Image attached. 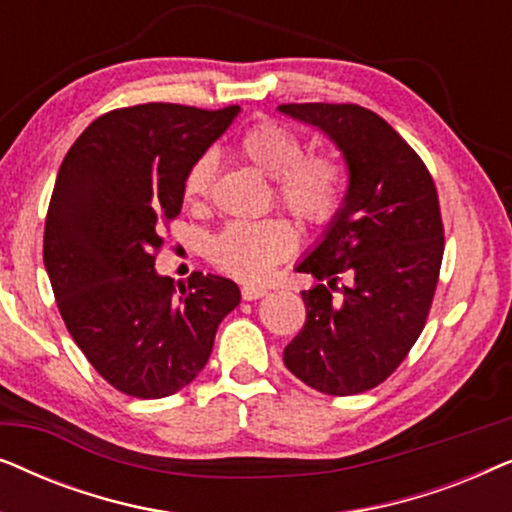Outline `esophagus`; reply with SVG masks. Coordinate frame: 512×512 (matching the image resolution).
Returning a JSON list of instances; mask_svg holds the SVG:
<instances>
[{
  "label": "esophagus",
  "instance_id": "obj_1",
  "mask_svg": "<svg viewBox=\"0 0 512 512\" xmlns=\"http://www.w3.org/2000/svg\"><path fill=\"white\" fill-rule=\"evenodd\" d=\"M263 296H268V289H265V286H254V284H244L242 286V298L244 300H258Z\"/></svg>",
  "mask_w": 512,
  "mask_h": 512
}]
</instances>
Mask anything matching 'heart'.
Returning a JSON list of instances; mask_svg holds the SVG:
<instances>
[{
	"mask_svg": "<svg viewBox=\"0 0 512 512\" xmlns=\"http://www.w3.org/2000/svg\"><path fill=\"white\" fill-rule=\"evenodd\" d=\"M237 156L275 179V198L305 226H324L342 202L345 167L331 151L305 153L303 139L282 123L263 121L237 139ZM216 177V158L202 153L188 167L184 198L198 205L209 195ZM296 230L284 219L233 221L209 244L216 268L244 282L265 277L296 247Z\"/></svg>",
	"mask_w": 512,
	"mask_h": 512,
	"instance_id": "b5f03b06",
	"label": "heart"
}]
</instances>
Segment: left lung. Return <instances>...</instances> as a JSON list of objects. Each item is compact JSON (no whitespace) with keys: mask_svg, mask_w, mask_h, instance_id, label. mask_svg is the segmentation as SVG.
<instances>
[{"mask_svg":"<svg viewBox=\"0 0 512 512\" xmlns=\"http://www.w3.org/2000/svg\"><path fill=\"white\" fill-rule=\"evenodd\" d=\"M279 111L324 132L349 172L324 240L296 265L319 284L303 291L307 319L284 363L321 394H361L401 366L429 317L445 249L436 184L375 111L326 102Z\"/></svg>","mask_w":512,"mask_h":512,"instance_id":"obj_1","label":"left lung"}]
</instances>
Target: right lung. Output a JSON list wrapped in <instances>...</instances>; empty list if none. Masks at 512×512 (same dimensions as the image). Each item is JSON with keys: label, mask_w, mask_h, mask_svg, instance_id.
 Returning a JSON list of instances; mask_svg holds the SVG:
<instances>
[{"label": "right lung", "mask_w": 512, "mask_h": 512, "mask_svg": "<svg viewBox=\"0 0 512 512\" xmlns=\"http://www.w3.org/2000/svg\"><path fill=\"white\" fill-rule=\"evenodd\" d=\"M240 107L207 111L149 102L95 118L55 179L44 265L76 345L111 387L165 398L191 384L240 289L193 272L188 286L160 277L163 226L184 205L188 167Z\"/></svg>", "instance_id": "add662e5"}]
</instances>
